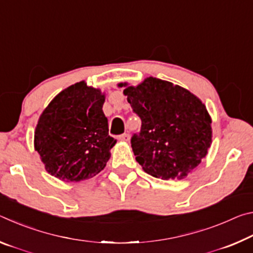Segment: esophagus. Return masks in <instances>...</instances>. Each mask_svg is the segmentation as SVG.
<instances>
[{"mask_svg":"<svg viewBox=\"0 0 253 253\" xmlns=\"http://www.w3.org/2000/svg\"><path fill=\"white\" fill-rule=\"evenodd\" d=\"M129 138H130V137L128 134H123V135L119 136V140H122V142H128Z\"/></svg>","mask_w":253,"mask_h":253,"instance_id":"esophagus-1","label":"esophagus"}]
</instances>
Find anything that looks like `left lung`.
Wrapping results in <instances>:
<instances>
[{
    "instance_id": "8db88e82",
    "label": "left lung",
    "mask_w": 253,
    "mask_h": 253,
    "mask_svg": "<svg viewBox=\"0 0 253 253\" xmlns=\"http://www.w3.org/2000/svg\"><path fill=\"white\" fill-rule=\"evenodd\" d=\"M124 87L134 113L142 119L131 137L136 161L152 176L182 179L207 156L212 143V119L200 98L169 81L148 77Z\"/></svg>"
}]
</instances>
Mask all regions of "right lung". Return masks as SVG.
Instances as JSON below:
<instances>
[{
  "instance_id": "add662e5",
  "label": "right lung",
  "mask_w": 253,
  "mask_h": 253,
  "mask_svg": "<svg viewBox=\"0 0 253 253\" xmlns=\"http://www.w3.org/2000/svg\"><path fill=\"white\" fill-rule=\"evenodd\" d=\"M105 92L80 81L59 92L42 111L34 149L50 175L80 182L105 169L116 140L102 111Z\"/></svg>"
}]
</instances>
